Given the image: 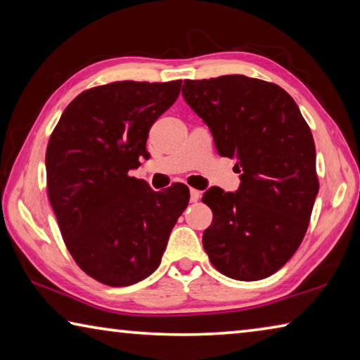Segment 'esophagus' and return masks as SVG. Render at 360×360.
<instances>
[{
	"label": "esophagus",
	"instance_id": "1",
	"mask_svg": "<svg viewBox=\"0 0 360 360\" xmlns=\"http://www.w3.org/2000/svg\"><path fill=\"white\" fill-rule=\"evenodd\" d=\"M200 198H202V192L197 191V188H191V202L197 203Z\"/></svg>",
	"mask_w": 360,
	"mask_h": 360
}]
</instances>
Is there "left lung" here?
I'll return each mask as SVG.
<instances>
[{
  "label": "left lung",
  "mask_w": 360,
  "mask_h": 360,
  "mask_svg": "<svg viewBox=\"0 0 360 360\" xmlns=\"http://www.w3.org/2000/svg\"><path fill=\"white\" fill-rule=\"evenodd\" d=\"M182 96L241 173L235 193L212 187L203 195L212 211L205 251L229 278L270 276L300 246L319 191L311 130L294 98L262 79H187Z\"/></svg>",
  "instance_id": "1"
}]
</instances>
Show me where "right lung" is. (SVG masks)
Listing matches in <instances>:
<instances>
[{
  "instance_id": "add662e5",
  "label": "right lung",
  "mask_w": 360,
  "mask_h": 360,
  "mask_svg": "<svg viewBox=\"0 0 360 360\" xmlns=\"http://www.w3.org/2000/svg\"><path fill=\"white\" fill-rule=\"evenodd\" d=\"M181 81H119L84 90L49 138L47 195L71 257L90 278L124 288L160 265L187 208L188 187L154 192L130 176L154 122L178 98Z\"/></svg>"
}]
</instances>
